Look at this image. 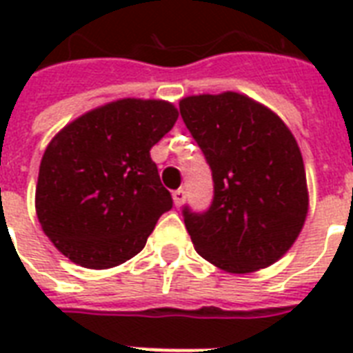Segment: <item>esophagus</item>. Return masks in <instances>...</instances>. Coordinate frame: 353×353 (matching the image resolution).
Masks as SVG:
<instances>
[{"mask_svg": "<svg viewBox=\"0 0 353 353\" xmlns=\"http://www.w3.org/2000/svg\"><path fill=\"white\" fill-rule=\"evenodd\" d=\"M174 203H176V207H181L183 201H185V188H177V190H174Z\"/></svg>", "mask_w": 353, "mask_h": 353, "instance_id": "esophagus-1", "label": "esophagus"}]
</instances>
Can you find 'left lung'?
<instances>
[{"mask_svg": "<svg viewBox=\"0 0 353 353\" xmlns=\"http://www.w3.org/2000/svg\"><path fill=\"white\" fill-rule=\"evenodd\" d=\"M179 112L214 181L209 209L183 207L196 251L229 273L268 268L293 245L307 214L293 133L271 110L232 91L187 97Z\"/></svg>", "mask_w": 353, "mask_h": 353, "instance_id": "obj_1", "label": "left lung"}]
</instances>
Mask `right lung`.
<instances>
[{
	"instance_id": "1",
	"label": "right lung",
	"mask_w": 353,
	"mask_h": 353,
	"mask_svg": "<svg viewBox=\"0 0 353 353\" xmlns=\"http://www.w3.org/2000/svg\"><path fill=\"white\" fill-rule=\"evenodd\" d=\"M177 121L165 101L122 99L63 128L41 157L36 214L62 254L108 269L143 251L172 209L150 148Z\"/></svg>"
}]
</instances>
